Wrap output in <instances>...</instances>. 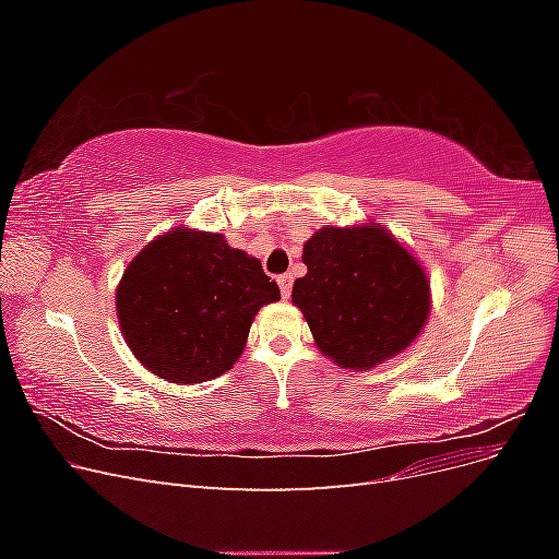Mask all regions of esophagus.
Listing matches in <instances>:
<instances>
[{
    "mask_svg": "<svg viewBox=\"0 0 559 559\" xmlns=\"http://www.w3.org/2000/svg\"><path fill=\"white\" fill-rule=\"evenodd\" d=\"M277 284H280V292L284 298L292 296V275H280L277 277Z\"/></svg>",
    "mask_w": 559,
    "mask_h": 559,
    "instance_id": "esophagus-1",
    "label": "esophagus"
}]
</instances>
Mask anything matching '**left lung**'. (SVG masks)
<instances>
[{
  "label": "left lung",
  "mask_w": 559,
  "mask_h": 559,
  "mask_svg": "<svg viewBox=\"0 0 559 559\" xmlns=\"http://www.w3.org/2000/svg\"><path fill=\"white\" fill-rule=\"evenodd\" d=\"M308 275L292 300L321 354L368 370L411 347L431 308L429 280L413 253L378 224L326 226L302 245Z\"/></svg>",
  "instance_id": "obj_1"
}]
</instances>
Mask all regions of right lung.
<instances>
[{"instance_id":"obj_1","label":"right lung","mask_w":559,"mask_h":559,"mask_svg":"<svg viewBox=\"0 0 559 559\" xmlns=\"http://www.w3.org/2000/svg\"><path fill=\"white\" fill-rule=\"evenodd\" d=\"M280 300L259 259L224 235L173 228L123 270L116 312L138 361L177 384L224 376L247 345L253 317Z\"/></svg>"}]
</instances>
